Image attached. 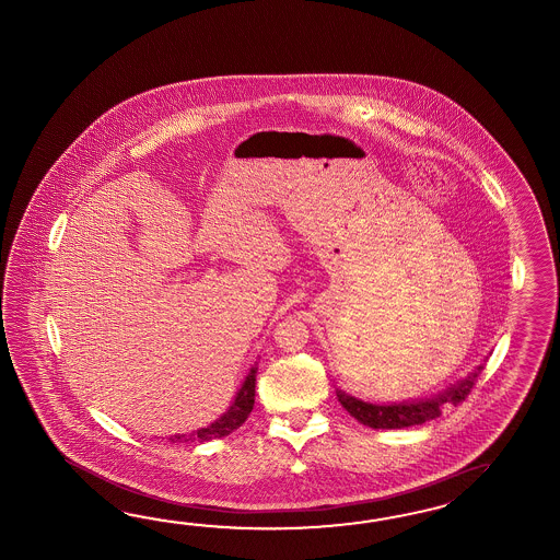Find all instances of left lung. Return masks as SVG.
Here are the masks:
<instances>
[{
  "instance_id": "left-lung-1",
  "label": "left lung",
  "mask_w": 560,
  "mask_h": 560,
  "mask_svg": "<svg viewBox=\"0 0 560 560\" xmlns=\"http://www.w3.org/2000/svg\"><path fill=\"white\" fill-rule=\"evenodd\" d=\"M479 372H481V366L474 370L464 381L451 384L447 390L431 396V398H423V400L374 405V402H364L355 396L346 395L343 390H338V400H340L341 407L354 417L355 421H360L366 427H372V429H405V427H412V424L433 421L443 410L457 407L459 402H464L467 395L471 393L474 384L478 381Z\"/></svg>"
}]
</instances>
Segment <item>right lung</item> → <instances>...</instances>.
Segmentation results:
<instances>
[{
	"instance_id": "right-lung-1",
	"label": "right lung",
	"mask_w": 560,
	"mask_h": 560,
	"mask_svg": "<svg viewBox=\"0 0 560 560\" xmlns=\"http://www.w3.org/2000/svg\"><path fill=\"white\" fill-rule=\"evenodd\" d=\"M255 384H257V369L253 366L248 376H246L243 386L238 388V393L234 396L229 410L217 419L214 423L202 427L198 431H191L188 435L170 436L172 443H194V441H210V439H220V436L231 435L234 429H238L245 423L246 417L250 415L253 405H255Z\"/></svg>"
}]
</instances>
